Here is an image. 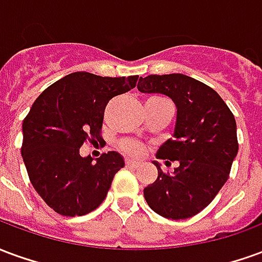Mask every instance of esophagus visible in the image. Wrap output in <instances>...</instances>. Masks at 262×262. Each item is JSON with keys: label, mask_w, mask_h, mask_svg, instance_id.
I'll return each instance as SVG.
<instances>
[{"label": "esophagus", "mask_w": 262, "mask_h": 262, "mask_svg": "<svg viewBox=\"0 0 262 262\" xmlns=\"http://www.w3.org/2000/svg\"><path fill=\"white\" fill-rule=\"evenodd\" d=\"M126 165H127V167H132V168H136V167L140 165V163H137V161H135V160L132 159H126Z\"/></svg>", "instance_id": "34e87169"}]
</instances>
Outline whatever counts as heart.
<instances>
[{"label":"heart","instance_id":"obj_1","mask_svg":"<svg viewBox=\"0 0 262 262\" xmlns=\"http://www.w3.org/2000/svg\"><path fill=\"white\" fill-rule=\"evenodd\" d=\"M122 150L126 151L127 154H132V156H139V154L143 153V147L137 142H133V140H125L122 142Z\"/></svg>","mask_w":262,"mask_h":262}]
</instances>
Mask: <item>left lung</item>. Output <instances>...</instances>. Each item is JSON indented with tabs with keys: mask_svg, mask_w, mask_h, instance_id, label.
<instances>
[{
	"mask_svg": "<svg viewBox=\"0 0 262 262\" xmlns=\"http://www.w3.org/2000/svg\"><path fill=\"white\" fill-rule=\"evenodd\" d=\"M137 90L163 94L177 106L172 139L156 157L178 161L172 174H164L159 161L157 180L144 188V199L167 219L192 217L212 202L230 174L238 151L237 126L229 106L213 88L184 74L140 77Z\"/></svg>",
	"mask_w": 262,
	"mask_h": 262,
	"instance_id": "1",
	"label": "left lung"
}]
</instances>
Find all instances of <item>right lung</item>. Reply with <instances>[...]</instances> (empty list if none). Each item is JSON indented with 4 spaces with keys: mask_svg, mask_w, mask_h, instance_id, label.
Here are the masks:
<instances>
[{
    "mask_svg": "<svg viewBox=\"0 0 262 262\" xmlns=\"http://www.w3.org/2000/svg\"><path fill=\"white\" fill-rule=\"evenodd\" d=\"M139 75L101 77L77 71L46 88L22 123V159L32 185L54 212L82 216L106 198L115 174L125 167L116 151L97 163L82 157L86 139L102 140L103 111L109 99L136 86Z\"/></svg>",
    "mask_w": 262,
    "mask_h": 262,
    "instance_id": "right-lung-1",
    "label": "right lung"
}]
</instances>
